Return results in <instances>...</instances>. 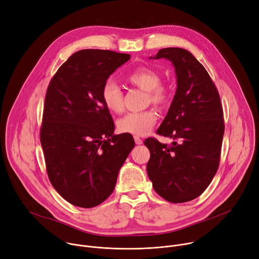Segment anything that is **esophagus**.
I'll return each mask as SVG.
<instances>
[{"mask_svg": "<svg viewBox=\"0 0 259 259\" xmlns=\"http://www.w3.org/2000/svg\"><path fill=\"white\" fill-rule=\"evenodd\" d=\"M134 140H135V143L136 144H142V139L138 136H134Z\"/></svg>", "mask_w": 259, "mask_h": 259, "instance_id": "1", "label": "esophagus"}]
</instances>
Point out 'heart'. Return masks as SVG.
I'll list each match as a JSON object with an SVG mask.
<instances>
[{
	"label": "heart",
	"mask_w": 259,
	"mask_h": 259,
	"mask_svg": "<svg viewBox=\"0 0 259 259\" xmlns=\"http://www.w3.org/2000/svg\"><path fill=\"white\" fill-rule=\"evenodd\" d=\"M125 80L142 91L147 93V103L157 106H164L170 99V91L162 85L160 72L147 66H140L125 76ZM101 97L106 108L114 114L121 113L124 108V95L122 89L113 80H106L101 88ZM158 115L154 109H146L142 112L129 113L121 118L117 127L120 132L133 135H144L155 126Z\"/></svg>",
	"instance_id": "1"
}]
</instances>
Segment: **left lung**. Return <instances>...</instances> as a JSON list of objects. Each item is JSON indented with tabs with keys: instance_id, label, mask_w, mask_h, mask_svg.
<instances>
[{
	"instance_id": "obj_1",
	"label": "left lung",
	"mask_w": 259,
	"mask_h": 259,
	"mask_svg": "<svg viewBox=\"0 0 259 259\" xmlns=\"http://www.w3.org/2000/svg\"><path fill=\"white\" fill-rule=\"evenodd\" d=\"M160 58L172 62L177 89L157 133L174 141L168 146L156 138L145 139L151 152L146 171L163 199L184 203L202 195L218 169L224 110L209 73L190 51L164 48L154 57Z\"/></svg>"
}]
</instances>
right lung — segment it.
I'll return each instance as SVG.
<instances>
[{
	"label": "right lung",
	"instance_id": "obj_1",
	"mask_svg": "<svg viewBox=\"0 0 259 259\" xmlns=\"http://www.w3.org/2000/svg\"><path fill=\"white\" fill-rule=\"evenodd\" d=\"M129 59L109 50H80L48 86L40 131L47 173L56 192L75 206L92 208L112 195L135 145L131 134H114L101 97L104 82Z\"/></svg>",
	"mask_w": 259,
	"mask_h": 259
}]
</instances>
